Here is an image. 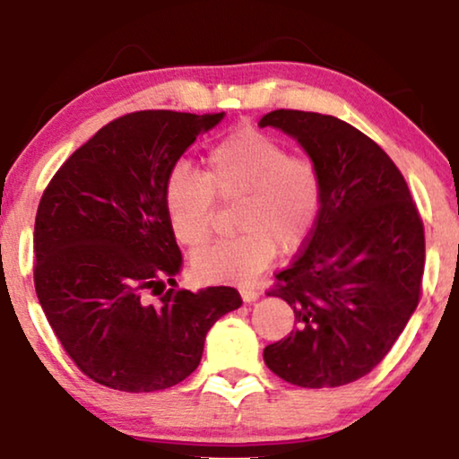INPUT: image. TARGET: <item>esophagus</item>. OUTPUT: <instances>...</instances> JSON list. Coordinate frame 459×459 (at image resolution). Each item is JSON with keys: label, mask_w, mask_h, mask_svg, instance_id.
<instances>
[{"label": "esophagus", "mask_w": 459, "mask_h": 459, "mask_svg": "<svg viewBox=\"0 0 459 459\" xmlns=\"http://www.w3.org/2000/svg\"><path fill=\"white\" fill-rule=\"evenodd\" d=\"M240 294H242L244 303H255V300L259 299V292H256L255 288H242Z\"/></svg>", "instance_id": "esophagus-1"}]
</instances>
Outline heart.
<instances>
[{
    "mask_svg": "<svg viewBox=\"0 0 459 459\" xmlns=\"http://www.w3.org/2000/svg\"><path fill=\"white\" fill-rule=\"evenodd\" d=\"M215 196L236 206V238L200 248L192 272L209 284L248 281L280 250L292 253L311 236L322 206V179L305 156L256 129H240L211 148L204 175L175 165L165 179V212L175 240L196 248L209 240Z\"/></svg>",
    "mask_w": 459,
    "mask_h": 459,
    "instance_id": "b5f03b06",
    "label": "heart"
}]
</instances>
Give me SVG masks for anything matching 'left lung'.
I'll return each instance as SVG.
<instances>
[{
	"instance_id": "left-lung-1",
	"label": "left lung",
	"mask_w": 459,
	"mask_h": 459,
	"mask_svg": "<svg viewBox=\"0 0 459 459\" xmlns=\"http://www.w3.org/2000/svg\"><path fill=\"white\" fill-rule=\"evenodd\" d=\"M259 125L297 140L322 179L309 240L267 292L290 305L297 328L263 359L290 385H349L385 359L416 311L422 219L394 162L353 125L284 108Z\"/></svg>"
}]
</instances>
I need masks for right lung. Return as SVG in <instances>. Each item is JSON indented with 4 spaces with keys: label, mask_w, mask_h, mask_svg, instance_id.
I'll return each instance as SVG.
<instances>
[{
    "label": "right lung",
    "mask_w": 459,
    "mask_h": 459,
    "mask_svg": "<svg viewBox=\"0 0 459 459\" xmlns=\"http://www.w3.org/2000/svg\"><path fill=\"white\" fill-rule=\"evenodd\" d=\"M225 112L140 110L68 156L35 217V290L77 368L125 393L179 385L206 332L242 305L230 286L178 290L184 259L169 228L165 179ZM171 285V289H167ZM160 293V303H149Z\"/></svg>",
    "instance_id": "right-lung-1"
}]
</instances>
